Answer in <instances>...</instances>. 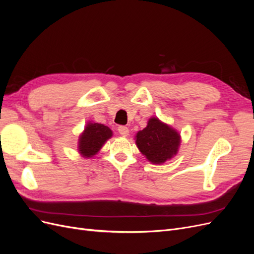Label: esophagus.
I'll return each instance as SVG.
<instances>
[{
	"mask_svg": "<svg viewBox=\"0 0 254 254\" xmlns=\"http://www.w3.org/2000/svg\"><path fill=\"white\" fill-rule=\"evenodd\" d=\"M118 130H119L120 134L123 135V136H127L129 134V129L126 126H120L118 128Z\"/></svg>",
	"mask_w": 254,
	"mask_h": 254,
	"instance_id": "obj_1",
	"label": "esophagus"
}]
</instances>
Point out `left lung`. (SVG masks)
I'll return each mask as SVG.
<instances>
[{
    "instance_id": "left-lung-1",
    "label": "left lung",
    "mask_w": 254,
    "mask_h": 254,
    "mask_svg": "<svg viewBox=\"0 0 254 254\" xmlns=\"http://www.w3.org/2000/svg\"><path fill=\"white\" fill-rule=\"evenodd\" d=\"M180 134L158 118L149 119L147 126L135 135L137 148L152 164H162L178 152Z\"/></svg>"
}]
</instances>
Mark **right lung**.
Masks as SVG:
<instances>
[{
	"instance_id": "obj_1",
	"label": "right lung",
	"mask_w": 254,
	"mask_h": 254,
	"mask_svg": "<svg viewBox=\"0 0 254 254\" xmlns=\"http://www.w3.org/2000/svg\"><path fill=\"white\" fill-rule=\"evenodd\" d=\"M112 136V130L103 124L89 122L78 140V151L84 158H92L101 150L107 140Z\"/></svg>"
}]
</instances>
